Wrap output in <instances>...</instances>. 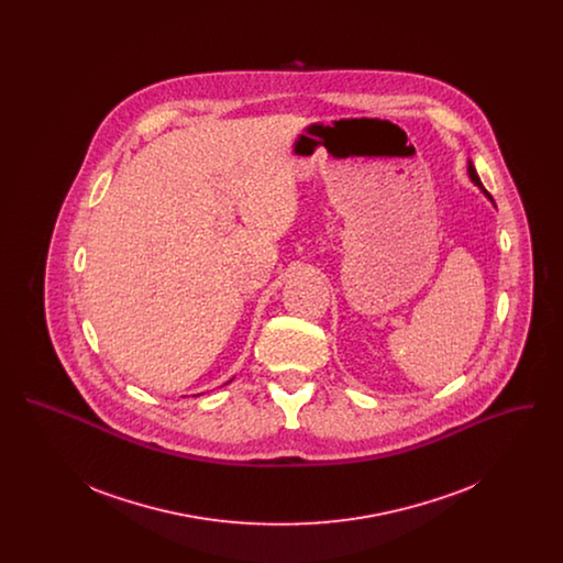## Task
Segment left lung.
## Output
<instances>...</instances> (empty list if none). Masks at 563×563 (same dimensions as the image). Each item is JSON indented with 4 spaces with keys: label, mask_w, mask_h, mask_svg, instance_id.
Returning <instances> with one entry per match:
<instances>
[{
    "label": "left lung",
    "mask_w": 563,
    "mask_h": 563,
    "mask_svg": "<svg viewBox=\"0 0 563 563\" xmlns=\"http://www.w3.org/2000/svg\"><path fill=\"white\" fill-rule=\"evenodd\" d=\"M466 173H468V177H471V181L477 186V188L482 189L483 194L492 200V196L485 191V188L482 186V179H479V175H477V170H475V166H473V162L468 161L466 162ZM496 207V205H494Z\"/></svg>",
    "instance_id": "obj_1"
}]
</instances>
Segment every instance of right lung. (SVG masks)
<instances>
[{
	"mask_svg": "<svg viewBox=\"0 0 563 563\" xmlns=\"http://www.w3.org/2000/svg\"><path fill=\"white\" fill-rule=\"evenodd\" d=\"M230 382H232V379H230ZM230 382H228V384H230Z\"/></svg>",
	"mask_w": 563,
	"mask_h": 563,
	"instance_id": "add662e5",
	"label": "right lung"
}]
</instances>
